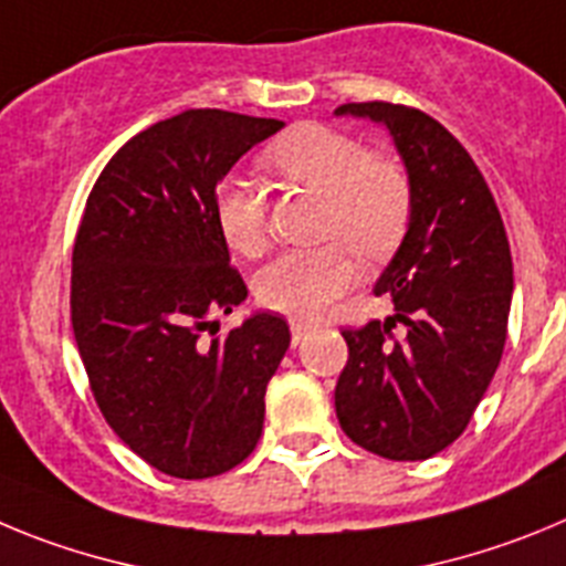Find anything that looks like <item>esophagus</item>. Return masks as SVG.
<instances>
[{
	"label": "esophagus",
	"instance_id": "1",
	"mask_svg": "<svg viewBox=\"0 0 566 566\" xmlns=\"http://www.w3.org/2000/svg\"><path fill=\"white\" fill-rule=\"evenodd\" d=\"M290 335H293V344H302L310 335V324H304V321H290Z\"/></svg>",
	"mask_w": 566,
	"mask_h": 566
}]
</instances>
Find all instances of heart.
Wrapping results in <instances>:
<instances>
[{
    "label": "heart",
    "mask_w": 566,
    "mask_h": 566,
    "mask_svg": "<svg viewBox=\"0 0 566 566\" xmlns=\"http://www.w3.org/2000/svg\"><path fill=\"white\" fill-rule=\"evenodd\" d=\"M264 163L324 195L321 233L347 239L287 251L256 273V298L264 307L315 318L358 276L354 244L364 256H384L400 242L411 213L409 175L397 160L369 155L358 137L327 124L290 129L264 151ZM213 222L226 245L242 256H259L268 245L264 202L242 177H226L217 186Z\"/></svg>",
    "instance_id": "obj_1"
}]
</instances>
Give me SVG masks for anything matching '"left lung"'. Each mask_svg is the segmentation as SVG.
I'll return each instance as SVG.
<instances>
[{"mask_svg":"<svg viewBox=\"0 0 566 566\" xmlns=\"http://www.w3.org/2000/svg\"><path fill=\"white\" fill-rule=\"evenodd\" d=\"M389 132L411 186V213L375 282L395 315L346 329L349 360L335 386L340 429L371 454L429 460L465 431L502 360L513 295L505 226L485 177L426 112L344 104ZM397 319L407 333L390 335Z\"/></svg>","mask_w":566,"mask_h":566,"instance_id":"1","label":"left lung"}]
</instances>
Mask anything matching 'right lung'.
<instances>
[{"label": "right lung", "mask_w": 566, "mask_h": 566, "mask_svg": "<svg viewBox=\"0 0 566 566\" xmlns=\"http://www.w3.org/2000/svg\"><path fill=\"white\" fill-rule=\"evenodd\" d=\"M282 120L186 109L106 163L73 248V333L95 400L140 460L177 480L256 448L264 391L290 346L282 315L220 333L248 287L213 222V191Z\"/></svg>", "instance_id": "right-lung-1"}]
</instances>
